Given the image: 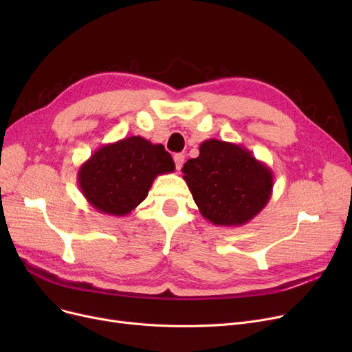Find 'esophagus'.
<instances>
[{
  "mask_svg": "<svg viewBox=\"0 0 352 352\" xmlns=\"http://www.w3.org/2000/svg\"><path fill=\"white\" fill-rule=\"evenodd\" d=\"M184 161H186V155H184V154H175V155H174V162H175L177 170H181V168H182Z\"/></svg>",
  "mask_w": 352,
  "mask_h": 352,
  "instance_id": "esophagus-1",
  "label": "esophagus"
}]
</instances>
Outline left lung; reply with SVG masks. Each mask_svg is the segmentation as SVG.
<instances>
[{"label":"left lung","instance_id":"obj_1","mask_svg":"<svg viewBox=\"0 0 352 352\" xmlns=\"http://www.w3.org/2000/svg\"><path fill=\"white\" fill-rule=\"evenodd\" d=\"M182 173L201 215L214 226H245L272 195L270 166L234 142H201L199 155L184 164Z\"/></svg>","mask_w":352,"mask_h":352}]
</instances>
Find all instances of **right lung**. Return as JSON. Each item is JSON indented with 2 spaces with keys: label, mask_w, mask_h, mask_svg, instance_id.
<instances>
[{
  "label": "right lung",
  "mask_w": 352,
  "mask_h": 352,
  "mask_svg": "<svg viewBox=\"0 0 352 352\" xmlns=\"http://www.w3.org/2000/svg\"><path fill=\"white\" fill-rule=\"evenodd\" d=\"M174 170L173 157L162 144L134 135L98 148L81 164L77 178L91 207L125 217L146 198L158 175Z\"/></svg>",
  "instance_id": "add662e5"
}]
</instances>
